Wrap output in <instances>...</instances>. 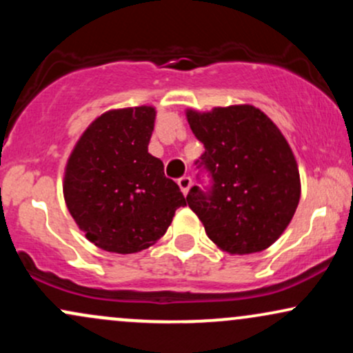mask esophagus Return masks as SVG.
<instances>
[{
  "instance_id": "1",
  "label": "esophagus",
  "mask_w": 353,
  "mask_h": 353,
  "mask_svg": "<svg viewBox=\"0 0 353 353\" xmlns=\"http://www.w3.org/2000/svg\"><path fill=\"white\" fill-rule=\"evenodd\" d=\"M177 184H179L182 194H184V196H188L190 185H192V179H190L189 176H184V177H181L179 181H177Z\"/></svg>"
}]
</instances>
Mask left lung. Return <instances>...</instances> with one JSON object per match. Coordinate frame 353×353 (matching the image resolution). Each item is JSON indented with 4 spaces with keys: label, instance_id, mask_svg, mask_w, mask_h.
Wrapping results in <instances>:
<instances>
[{
    "label": "left lung",
    "instance_id": "obj_1",
    "mask_svg": "<svg viewBox=\"0 0 353 353\" xmlns=\"http://www.w3.org/2000/svg\"><path fill=\"white\" fill-rule=\"evenodd\" d=\"M188 123L205 152L214 185H194L189 208L205 234L230 255L262 252L282 236L301 201V174L281 129L250 104L201 112L185 109Z\"/></svg>",
    "mask_w": 353,
    "mask_h": 353
}]
</instances>
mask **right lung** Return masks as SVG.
<instances>
[{
    "label": "right lung",
    "instance_id": "obj_1",
    "mask_svg": "<svg viewBox=\"0 0 353 353\" xmlns=\"http://www.w3.org/2000/svg\"><path fill=\"white\" fill-rule=\"evenodd\" d=\"M156 108L111 109L81 134L64 168L68 210L89 242L116 254L156 244L185 205L163 161L148 152Z\"/></svg>",
    "mask_w": 353,
    "mask_h": 353
}]
</instances>
